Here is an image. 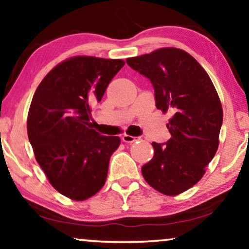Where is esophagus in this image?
<instances>
[{
  "mask_svg": "<svg viewBox=\"0 0 249 249\" xmlns=\"http://www.w3.org/2000/svg\"><path fill=\"white\" fill-rule=\"evenodd\" d=\"M122 142H127V144H131V142H136V137H134V136H130V135H124L122 136Z\"/></svg>",
  "mask_w": 249,
  "mask_h": 249,
  "instance_id": "1",
  "label": "esophagus"
}]
</instances>
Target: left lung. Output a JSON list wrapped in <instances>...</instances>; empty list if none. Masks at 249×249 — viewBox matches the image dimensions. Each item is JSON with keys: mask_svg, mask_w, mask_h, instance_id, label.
<instances>
[{"mask_svg": "<svg viewBox=\"0 0 249 249\" xmlns=\"http://www.w3.org/2000/svg\"><path fill=\"white\" fill-rule=\"evenodd\" d=\"M128 66L151 80L155 105L173 117L171 138L152 142L153 159L142 173L149 186L168 196L181 194L202 179L219 147L223 112L214 85L203 67L185 51L165 47L129 57Z\"/></svg>", "mask_w": 249, "mask_h": 249, "instance_id": "left-lung-1", "label": "left lung"}]
</instances>
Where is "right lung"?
Instances as JSON below:
<instances>
[{
    "label": "right lung",
    "instance_id": "1",
    "mask_svg": "<svg viewBox=\"0 0 249 249\" xmlns=\"http://www.w3.org/2000/svg\"><path fill=\"white\" fill-rule=\"evenodd\" d=\"M122 60L76 56L57 66L38 85L27 130L36 161L54 188L85 200L104 186L117 136L90 128V104L100 102Z\"/></svg>",
    "mask_w": 249,
    "mask_h": 249
}]
</instances>
